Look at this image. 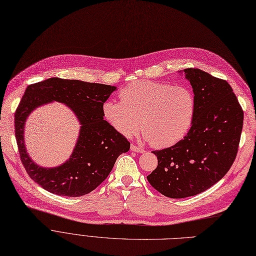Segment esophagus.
Instances as JSON below:
<instances>
[{"instance_id":"34e87169","label":"esophagus","mask_w":256,"mask_h":256,"mask_svg":"<svg viewBox=\"0 0 256 256\" xmlns=\"http://www.w3.org/2000/svg\"><path fill=\"white\" fill-rule=\"evenodd\" d=\"M130 149H131V151H134V152H138V153H142L144 151L142 148L138 147V146H136V144H131Z\"/></svg>"}]
</instances>
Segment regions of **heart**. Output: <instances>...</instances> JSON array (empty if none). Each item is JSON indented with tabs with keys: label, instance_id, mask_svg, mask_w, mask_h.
I'll return each mask as SVG.
<instances>
[{
	"label": "heart",
	"instance_id": "b5f03b06",
	"mask_svg": "<svg viewBox=\"0 0 256 256\" xmlns=\"http://www.w3.org/2000/svg\"><path fill=\"white\" fill-rule=\"evenodd\" d=\"M118 98L104 102L103 114L126 138L136 134L140 125L144 140L154 147H168L184 138L192 125L196 101L184 85L140 80L122 90Z\"/></svg>",
	"mask_w": 256,
	"mask_h": 256
}]
</instances>
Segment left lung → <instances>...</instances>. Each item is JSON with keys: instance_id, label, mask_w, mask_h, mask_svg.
<instances>
[{"instance_id": "left-lung-1", "label": "left lung", "mask_w": 256, "mask_h": 256, "mask_svg": "<svg viewBox=\"0 0 256 256\" xmlns=\"http://www.w3.org/2000/svg\"><path fill=\"white\" fill-rule=\"evenodd\" d=\"M196 101L192 125L184 140L153 151L158 164L147 176L164 196L180 199L198 194L221 180L238 150L244 112L226 80L199 68H186Z\"/></svg>"}]
</instances>
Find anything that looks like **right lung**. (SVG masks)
Wrapping results in <instances>:
<instances>
[{
  "label": "right lung",
  "instance_id": "1",
  "mask_svg": "<svg viewBox=\"0 0 256 256\" xmlns=\"http://www.w3.org/2000/svg\"><path fill=\"white\" fill-rule=\"evenodd\" d=\"M116 86L80 80L50 78L29 85L14 114L16 138L22 164L30 178L59 196L80 197L107 178L116 158L128 152L130 142L104 120L103 104ZM57 100L76 112L82 125L70 160L55 168H42L30 158L23 142V127L36 106Z\"/></svg>",
  "mask_w": 256,
  "mask_h": 256
}]
</instances>
